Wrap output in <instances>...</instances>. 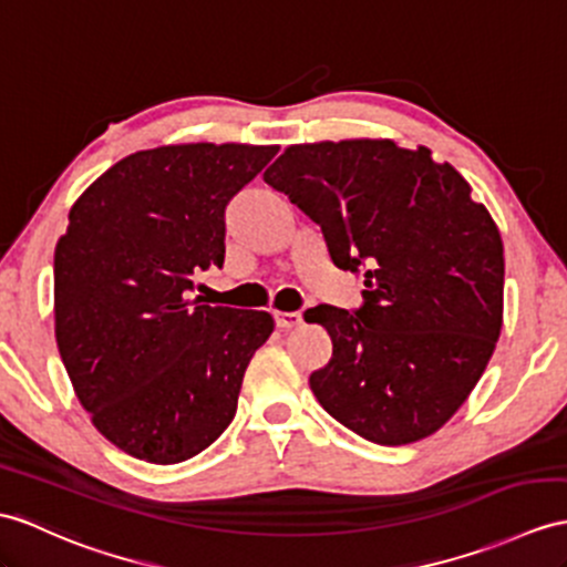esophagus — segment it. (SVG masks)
Instances as JSON below:
<instances>
[{
	"label": "esophagus",
	"instance_id": "esophagus-1",
	"mask_svg": "<svg viewBox=\"0 0 567 567\" xmlns=\"http://www.w3.org/2000/svg\"><path fill=\"white\" fill-rule=\"evenodd\" d=\"M274 320H276V327L281 329H293L302 322V315L300 312H281V310H274Z\"/></svg>",
	"mask_w": 567,
	"mask_h": 567
}]
</instances>
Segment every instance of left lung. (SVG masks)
I'll return each instance as SVG.
<instances>
[{
  "mask_svg": "<svg viewBox=\"0 0 567 567\" xmlns=\"http://www.w3.org/2000/svg\"><path fill=\"white\" fill-rule=\"evenodd\" d=\"M265 179L322 228L331 261L365 276L361 308L317 306L334 349L317 402L378 445L445 425L503 327V240L450 163L390 140L286 148Z\"/></svg>",
  "mask_w": 567,
  "mask_h": 567,
  "instance_id": "1",
  "label": "left lung"
}]
</instances>
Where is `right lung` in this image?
<instances>
[{"label": "right lung", "instance_id": "obj_1", "mask_svg": "<svg viewBox=\"0 0 567 567\" xmlns=\"http://www.w3.org/2000/svg\"><path fill=\"white\" fill-rule=\"evenodd\" d=\"M279 146L185 144L122 158L76 199L54 250V337L93 425L151 464L226 431L261 310L202 306L192 276L226 257V206Z\"/></svg>", "mask_w": 567, "mask_h": 567}]
</instances>
